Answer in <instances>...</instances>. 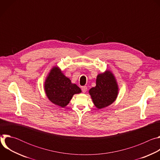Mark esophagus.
I'll return each mask as SVG.
<instances>
[{"label": "esophagus", "mask_w": 160, "mask_h": 160, "mask_svg": "<svg viewBox=\"0 0 160 160\" xmlns=\"http://www.w3.org/2000/svg\"><path fill=\"white\" fill-rule=\"evenodd\" d=\"M87 90V87L86 86H83V87H82V92H83V93L86 92Z\"/></svg>", "instance_id": "esophagus-1"}]
</instances>
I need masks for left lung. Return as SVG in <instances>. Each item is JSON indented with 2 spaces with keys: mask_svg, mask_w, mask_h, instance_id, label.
Listing matches in <instances>:
<instances>
[{
  "mask_svg": "<svg viewBox=\"0 0 160 160\" xmlns=\"http://www.w3.org/2000/svg\"><path fill=\"white\" fill-rule=\"evenodd\" d=\"M118 85L113 73L109 70L98 74L96 85L88 93L95 106L100 109L108 107L115 101L118 94Z\"/></svg>",
  "mask_w": 160,
  "mask_h": 160,
  "instance_id": "8db88e82",
  "label": "left lung"
}]
</instances>
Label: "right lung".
<instances>
[{
    "label": "right lung",
    "instance_id": "obj_1",
    "mask_svg": "<svg viewBox=\"0 0 160 160\" xmlns=\"http://www.w3.org/2000/svg\"><path fill=\"white\" fill-rule=\"evenodd\" d=\"M44 90L52 103L62 108L69 104L74 94L82 92L80 88L72 83L58 66H54L48 73L44 82Z\"/></svg>",
    "mask_w": 160,
    "mask_h": 160
}]
</instances>
